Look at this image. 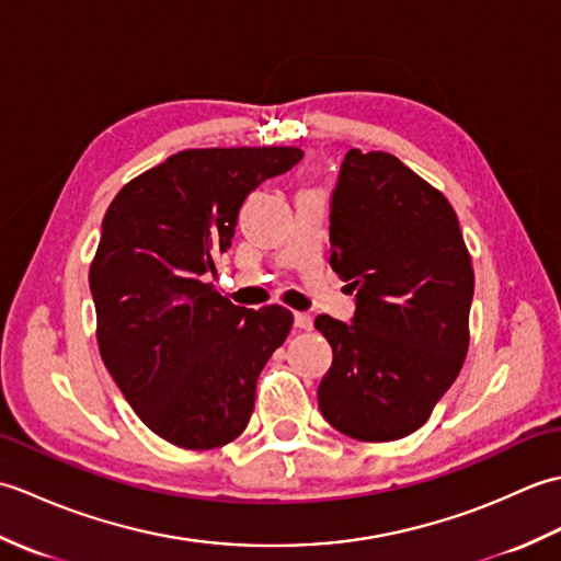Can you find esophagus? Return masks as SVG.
Masks as SVG:
<instances>
[{
    "mask_svg": "<svg viewBox=\"0 0 561 561\" xmlns=\"http://www.w3.org/2000/svg\"><path fill=\"white\" fill-rule=\"evenodd\" d=\"M294 325L299 330H311L313 328V318L308 313H294Z\"/></svg>",
    "mask_w": 561,
    "mask_h": 561,
    "instance_id": "34e87169",
    "label": "esophagus"
}]
</instances>
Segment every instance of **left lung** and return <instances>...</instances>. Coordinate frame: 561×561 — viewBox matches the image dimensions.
<instances>
[{
    "instance_id": "obj_1",
    "label": "left lung",
    "mask_w": 561,
    "mask_h": 561,
    "mask_svg": "<svg viewBox=\"0 0 561 561\" xmlns=\"http://www.w3.org/2000/svg\"><path fill=\"white\" fill-rule=\"evenodd\" d=\"M330 267L356 291L352 323L318 316L332 366L325 420L383 444L416 432L458 378L474 272L450 202L386 151L350 149L330 205Z\"/></svg>"
}]
</instances>
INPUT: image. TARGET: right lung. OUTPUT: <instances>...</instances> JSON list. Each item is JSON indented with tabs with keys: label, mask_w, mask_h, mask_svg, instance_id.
Instances as JSON below:
<instances>
[{
	"label": "right lung",
	"mask_w": 561,
	"mask_h": 561,
	"mask_svg": "<svg viewBox=\"0 0 561 561\" xmlns=\"http://www.w3.org/2000/svg\"><path fill=\"white\" fill-rule=\"evenodd\" d=\"M296 147L185 149L133 178L103 217L89 270L101 359L153 434L207 450L243 434L289 308L233 306L214 287L238 209L301 161Z\"/></svg>",
	"instance_id": "obj_1"
}]
</instances>
